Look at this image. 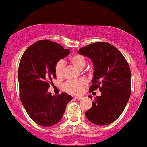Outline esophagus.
<instances>
[{
  "label": "esophagus",
  "instance_id": "esophagus-1",
  "mask_svg": "<svg viewBox=\"0 0 147 147\" xmlns=\"http://www.w3.org/2000/svg\"><path fill=\"white\" fill-rule=\"evenodd\" d=\"M74 98H75V99H77V100H81L82 98V96H75Z\"/></svg>",
  "mask_w": 147,
  "mask_h": 147
}]
</instances>
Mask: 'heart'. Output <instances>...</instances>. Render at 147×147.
<instances>
[{
	"label": "heart",
	"mask_w": 147,
	"mask_h": 147,
	"mask_svg": "<svg viewBox=\"0 0 147 147\" xmlns=\"http://www.w3.org/2000/svg\"><path fill=\"white\" fill-rule=\"evenodd\" d=\"M70 62L74 67L78 69H82L86 65V59L82 55L74 54L70 58ZM65 66V63L63 60H60L57 62L55 65V74L58 77L63 76L64 68ZM87 83L85 78L78 79L75 80H69L64 84L63 88L68 93L73 94H78L82 92L84 86Z\"/></svg>",
	"instance_id": "1"
}]
</instances>
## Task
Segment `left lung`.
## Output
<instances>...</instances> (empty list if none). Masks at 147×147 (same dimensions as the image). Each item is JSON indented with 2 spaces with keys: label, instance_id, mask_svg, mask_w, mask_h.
I'll return each mask as SVG.
<instances>
[{
  "label": "left lung",
  "instance_id": "left-lung-1",
  "mask_svg": "<svg viewBox=\"0 0 147 147\" xmlns=\"http://www.w3.org/2000/svg\"><path fill=\"white\" fill-rule=\"evenodd\" d=\"M78 52L90 58L94 64L89 92L99 89L102 93L95 98L86 117L96 125H109L121 115L130 98L131 75L129 64L120 51L108 42L92 43Z\"/></svg>",
  "mask_w": 147,
  "mask_h": 147
}]
</instances>
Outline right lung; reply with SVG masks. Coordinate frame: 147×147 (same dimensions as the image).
I'll return each instance as SVG.
<instances>
[{"mask_svg":"<svg viewBox=\"0 0 147 147\" xmlns=\"http://www.w3.org/2000/svg\"><path fill=\"white\" fill-rule=\"evenodd\" d=\"M69 53V49L58 43L42 40L29 46L20 59L18 73L20 100L38 125L51 127L60 122L73 98L67 93L51 96L47 92L49 84L56 78V63Z\"/></svg>","mask_w":147,"mask_h":147,"instance_id":"obj_1","label":"right lung"}]
</instances>
